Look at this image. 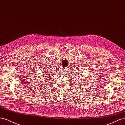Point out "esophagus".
<instances>
[{"instance_id":"34e87169","label":"esophagus","mask_w":125,"mask_h":125,"mask_svg":"<svg viewBox=\"0 0 125 125\" xmlns=\"http://www.w3.org/2000/svg\"><path fill=\"white\" fill-rule=\"evenodd\" d=\"M67 69L66 68H64L63 69V71H62V73H63V74H66V73H67Z\"/></svg>"}]
</instances>
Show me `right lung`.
Listing matches in <instances>:
<instances>
[{
  "label": "right lung",
  "instance_id": "1",
  "mask_svg": "<svg viewBox=\"0 0 125 125\" xmlns=\"http://www.w3.org/2000/svg\"><path fill=\"white\" fill-rule=\"evenodd\" d=\"M51 73V74H50ZM52 72H50H50H46V74H46V75L47 76H50L52 74Z\"/></svg>",
  "mask_w": 125,
  "mask_h": 125
}]
</instances>
